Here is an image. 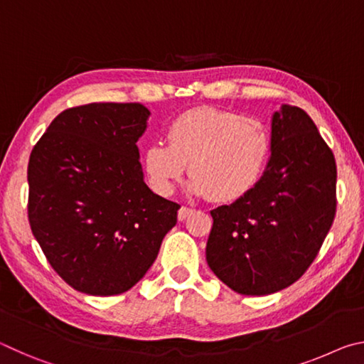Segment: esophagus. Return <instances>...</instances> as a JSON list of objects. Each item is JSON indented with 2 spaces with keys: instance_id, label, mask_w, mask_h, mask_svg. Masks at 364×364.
<instances>
[{
  "instance_id": "esophagus-1",
  "label": "esophagus",
  "mask_w": 364,
  "mask_h": 364,
  "mask_svg": "<svg viewBox=\"0 0 364 364\" xmlns=\"http://www.w3.org/2000/svg\"><path fill=\"white\" fill-rule=\"evenodd\" d=\"M193 212H194L193 208H189V207H181L180 210H178V220H180V221H184V220H186V218L189 217V215L193 213Z\"/></svg>"
}]
</instances>
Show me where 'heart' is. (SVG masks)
<instances>
[{
  "label": "heart",
  "instance_id": "heart-1",
  "mask_svg": "<svg viewBox=\"0 0 364 364\" xmlns=\"http://www.w3.org/2000/svg\"><path fill=\"white\" fill-rule=\"evenodd\" d=\"M269 152V133L260 120L213 107L194 109L170 123L167 143L159 139L146 147L143 168L151 188L168 196L189 164L191 194L234 202L260 180Z\"/></svg>",
  "mask_w": 364,
  "mask_h": 364
}]
</instances>
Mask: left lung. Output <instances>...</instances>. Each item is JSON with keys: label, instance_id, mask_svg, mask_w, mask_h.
Here are the masks:
<instances>
[{"label": "left lung", "instance_id": "8db88e82", "mask_svg": "<svg viewBox=\"0 0 364 364\" xmlns=\"http://www.w3.org/2000/svg\"><path fill=\"white\" fill-rule=\"evenodd\" d=\"M334 154L304 109L282 104L271 119V157L258 183L210 212L207 263L242 295L294 284L315 260L336 217Z\"/></svg>", "mask_w": 364, "mask_h": 364}]
</instances>
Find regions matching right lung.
Wrapping results in <instances>:
<instances>
[{
    "label": "right lung",
    "mask_w": 364,
    "mask_h": 364,
    "mask_svg": "<svg viewBox=\"0 0 364 364\" xmlns=\"http://www.w3.org/2000/svg\"><path fill=\"white\" fill-rule=\"evenodd\" d=\"M149 115L138 102L65 109L30 154V228L49 264L78 292H127L176 225L180 205L144 183L136 143Z\"/></svg>",
    "instance_id": "right-lung-1"
}]
</instances>
